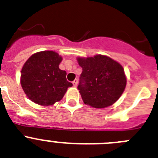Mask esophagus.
Listing matches in <instances>:
<instances>
[{"instance_id":"1","label":"esophagus","mask_w":158,"mask_h":158,"mask_svg":"<svg viewBox=\"0 0 158 158\" xmlns=\"http://www.w3.org/2000/svg\"><path fill=\"white\" fill-rule=\"evenodd\" d=\"M72 84H73V86H74L75 87H76V86H77V84H78V79H75V80L73 81V82H72Z\"/></svg>"}]
</instances>
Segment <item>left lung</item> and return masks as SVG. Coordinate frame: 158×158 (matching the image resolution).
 I'll list each match as a JSON object with an SVG mask.
<instances>
[{"instance_id": "8db88e82", "label": "left lung", "mask_w": 158, "mask_h": 158, "mask_svg": "<svg viewBox=\"0 0 158 158\" xmlns=\"http://www.w3.org/2000/svg\"><path fill=\"white\" fill-rule=\"evenodd\" d=\"M77 60L82 69L78 89L83 102L97 108L116 102L126 86L122 66L104 55L78 57Z\"/></svg>"}]
</instances>
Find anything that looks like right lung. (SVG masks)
<instances>
[{
	"mask_svg": "<svg viewBox=\"0 0 158 158\" xmlns=\"http://www.w3.org/2000/svg\"><path fill=\"white\" fill-rule=\"evenodd\" d=\"M62 57L52 51L32 54L23 65L21 85L29 99L48 106L61 101L72 86L66 79V72L59 69Z\"/></svg>",
	"mask_w": 158,
	"mask_h": 158,
	"instance_id": "obj_1",
	"label": "right lung"
}]
</instances>
